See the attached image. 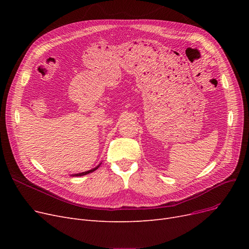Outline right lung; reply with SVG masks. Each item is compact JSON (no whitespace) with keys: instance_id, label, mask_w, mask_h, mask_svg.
Listing matches in <instances>:
<instances>
[{"instance_id":"right-lung-1","label":"right lung","mask_w":249,"mask_h":249,"mask_svg":"<svg viewBox=\"0 0 249 249\" xmlns=\"http://www.w3.org/2000/svg\"><path fill=\"white\" fill-rule=\"evenodd\" d=\"M99 166H100V165H98L97 167H95V168H93V169H90V171H88V172H85V173H82V174H76V175H73V177H81V176L88 175V174H89V173H93L94 171H96V169H97Z\"/></svg>"}]
</instances>
